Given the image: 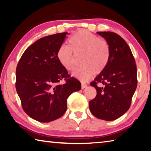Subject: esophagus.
Returning <instances> with one entry per match:
<instances>
[{
    "mask_svg": "<svg viewBox=\"0 0 151 151\" xmlns=\"http://www.w3.org/2000/svg\"><path fill=\"white\" fill-rule=\"evenodd\" d=\"M86 86H87V85H86V84H85L84 83H81V88L82 89H85Z\"/></svg>",
    "mask_w": 151,
    "mask_h": 151,
    "instance_id": "obj_1",
    "label": "esophagus"
}]
</instances>
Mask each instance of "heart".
Masks as SVG:
<instances>
[{
    "label": "heart",
    "mask_w": 151,
    "mask_h": 151,
    "mask_svg": "<svg viewBox=\"0 0 151 151\" xmlns=\"http://www.w3.org/2000/svg\"><path fill=\"white\" fill-rule=\"evenodd\" d=\"M68 46L63 45L58 48L57 57L60 65L66 70L73 69V52L81 54L80 64L72 76L85 82L93 76L94 73H100L109 63L111 51L106 40L86 30L75 32L68 40Z\"/></svg>",
    "instance_id": "1"
}]
</instances>
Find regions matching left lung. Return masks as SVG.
<instances>
[{
	"label": "left lung",
	"mask_w": 151,
	"mask_h": 151,
	"mask_svg": "<svg viewBox=\"0 0 151 151\" xmlns=\"http://www.w3.org/2000/svg\"><path fill=\"white\" fill-rule=\"evenodd\" d=\"M108 42L111 51L109 63L91 83L96 90L95 98L89 102L91 113L104 121H114L131 106L137 86V71L131 48L119 35L97 32ZM101 82L104 86L98 87Z\"/></svg>",
	"instance_id": "1"
}]
</instances>
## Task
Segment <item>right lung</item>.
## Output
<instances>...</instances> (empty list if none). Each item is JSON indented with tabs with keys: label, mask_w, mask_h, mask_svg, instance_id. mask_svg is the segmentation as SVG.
Masks as SVG:
<instances>
[{
	"label": "right lung",
	"mask_w": 151,
	"mask_h": 151,
	"mask_svg": "<svg viewBox=\"0 0 151 151\" xmlns=\"http://www.w3.org/2000/svg\"><path fill=\"white\" fill-rule=\"evenodd\" d=\"M68 32L39 39L27 48L16 70V89L24 111L42 122L57 119L65 113L66 101L81 84L70 77L58 62L57 53ZM66 82L60 85V81Z\"/></svg>",
	"instance_id": "1"
}]
</instances>
